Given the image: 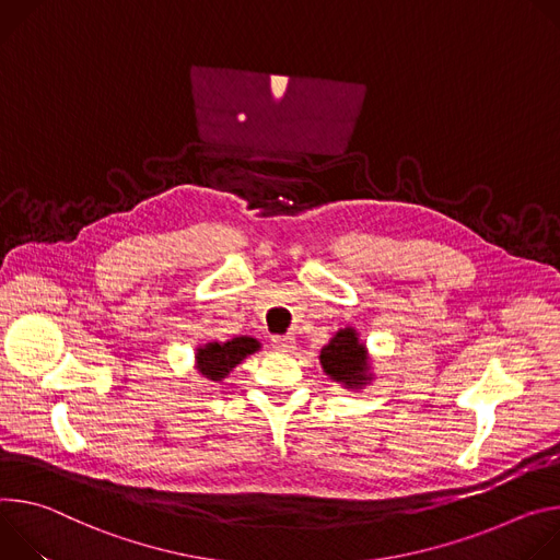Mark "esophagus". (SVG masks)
<instances>
[{"label": "esophagus", "mask_w": 560, "mask_h": 560, "mask_svg": "<svg viewBox=\"0 0 560 560\" xmlns=\"http://www.w3.org/2000/svg\"><path fill=\"white\" fill-rule=\"evenodd\" d=\"M271 345H273V349L280 351V353H289V351L295 349V338H293V336H273V338H271Z\"/></svg>", "instance_id": "obj_1"}]
</instances>
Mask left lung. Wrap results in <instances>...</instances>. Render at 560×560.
<instances>
[{
    "label": "left lung",
    "instance_id": "8db88e82",
    "mask_svg": "<svg viewBox=\"0 0 560 560\" xmlns=\"http://www.w3.org/2000/svg\"><path fill=\"white\" fill-rule=\"evenodd\" d=\"M320 364L325 374L345 389L360 392L374 381L369 351L353 327L336 331V336L320 351Z\"/></svg>",
    "mask_w": 560,
    "mask_h": 560
}]
</instances>
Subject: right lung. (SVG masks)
<instances>
[{
  "label": "right lung",
  "instance_id": "right-lung-1",
  "mask_svg": "<svg viewBox=\"0 0 560 560\" xmlns=\"http://www.w3.org/2000/svg\"><path fill=\"white\" fill-rule=\"evenodd\" d=\"M260 347L262 345L252 336H237L226 342H207L196 349V369L205 381L220 383L246 355L260 351Z\"/></svg>",
  "mask_w": 560,
  "mask_h": 560
}]
</instances>
